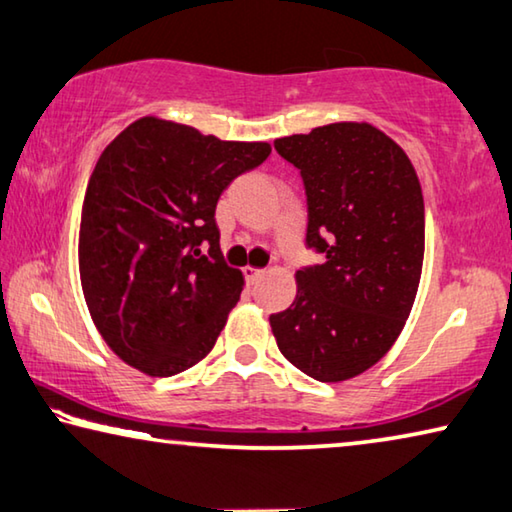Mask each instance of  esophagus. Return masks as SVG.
<instances>
[{
  "instance_id": "1",
  "label": "esophagus",
  "mask_w": 512,
  "mask_h": 512,
  "mask_svg": "<svg viewBox=\"0 0 512 512\" xmlns=\"http://www.w3.org/2000/svg\"><path fill=\"white\" fill-rule=\"evenodd\" d=\"M264 273H266L264 268H255V266H246V268H244V275H246V280H248L250 284H257L259 280H262Z\"/></svg>"
}]
</instances>
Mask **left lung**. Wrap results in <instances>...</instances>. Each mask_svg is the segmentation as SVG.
Returning <instances> with one entry per match:
<instances>
[{
  "label": "left lung",
  "mask_w": 512,
  "mask_h": 512,
  "mask_svg": "<svg viewBox=\"0 0 512 512\" xmlns=\"http://www.w3.org/2000/svg\"><path fill=\"white\" fill-rule=\"evenodd\" d=\"M307 194V248L289 309L271 314L277 348L318 381H345L384 357L418 293L424 201L406 153L370 124L318 126L275 140Z\"/></svg>",
  "instance_id": "1"
}]
</instances>
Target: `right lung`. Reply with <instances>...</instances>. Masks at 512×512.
Segmentation results:
<instances>
[{"label":"right lung","mask_w":512,"mask_h":512,"mask_svg":"<svg viewBox=\"0 0 512 512\" xmlns=\"http://www.w3.org/2000/svg\"><path fill=\"white\" fill-rule=\"evenodd\" d=\"M268 155L266 142H223L158 117L137 119L101 153L81 212V284L128 366L171 377L214 348L244 289L221 255L216 203Z\"/></svg>","instance_id":"1"}]
</instances>
